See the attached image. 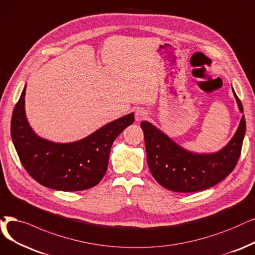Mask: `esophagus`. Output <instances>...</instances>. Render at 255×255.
<instances>
[{
    "label": "esophagus",
    "instance_id": "esophagus-1",
    "mask_svg": "<svg viewBox=\"0 0 255 255\" xmlns=\"http://www.w3.org/2000/svg\"><path fill=\"white\" fill-rule=\"evenodd\" d=\"M147 116H148V113L143 109H138L136 111V113H135V117H136L137 121H141L143 119H146Z\"/></svg>",
    "mask_w": 255,
    "mask_h": 255
}]
</instances>
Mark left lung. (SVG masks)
I'll list each match as a JSON object with an SVG mask.
<instances>
[{
  "label": "left lung",
  "mask_w": 255,
  "mask_h": 255,
  "mask_svg": "<svg viewBox=\"0 0 255 255\" xmlns=\"http://www.w3.org/2000/svg\"><path fill=\"white\" fill-rule=\"evenodd\" d=\"M233 90V89H232ZM241 112L243 106L233 91ZM144 133L148 168L160 185L177 192H196L218 184L236 167L241 156L246 120L243 115L229 143L215 154H195L178 145L147 121L140 124Z\"/></svg>",
  "instance_id": "obj_1"
}]
</instances>
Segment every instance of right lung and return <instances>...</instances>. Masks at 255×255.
<instances>
[{"label":"right lung","instance_id":"obj_1","mask_svg":"<svg viewBox=\"0 0 255 255\" xmlns=\"http://www.w3.org/2000/svg\"><path fill=\"white\" fill-rule=\"evenodd\" d=\"M25 91L11 118V137L28 174L45 187L63 191L89 189L104 178L112 144L135 118L130 113L71 143H55L38 137L25 114Z\"/></svg>","mask_w":255,"mask_h":255}]
</instances>
